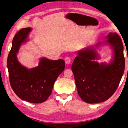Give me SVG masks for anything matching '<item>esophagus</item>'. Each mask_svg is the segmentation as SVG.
<instances>
[{"label":"esophagus","instance_id":"1","mask_svg":"<svg viewBox=\"0 0 128 128\" xmlns=\"http://www.w3.org/2000/svg\"><path fill=\"white\" fill-rule=\"evenodd\" d=\"M64 60H65V62L66 64H70V63H71V59L68 57H66Z\"/></svg>","mask_w":128,"mask_h":128}]
</instances>
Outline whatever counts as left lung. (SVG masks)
I'll return each mask as SVG.
<instances>
[{
	"label": "left lung",
	"mask_w": 128,
	"mask_h": 128,
	"mask_svg": "<svg viewBox=\"0 0 128 128\" xmlns=\"http://www.w3.org/2000/svg\"><path fill=\"white\" fill-rule=\"evenodd\" d=\"M106 38L105 43L114 52L110 64L95 61L99 57L96 48L92 46L78 52L71 66L78 95L86 103L106 101L116 90L124 74L125 61L121 38L116 33H110ZM102 44L98 42L95 47Z\"/></svg>",
	"instance_id": "8db88e82"
}]
</instances>
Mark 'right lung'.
Returning <instances> with one entry per match:
<instances>
[{"label": "right lung", "instance_id": "1", "mask_svg": "<svg viewBox=\"0 0 128 128\" xmlns=\"http://www.w3.org/2000/svg\"><path fill=\"white\" fill-rule=\"evenodd\" d=\"M31 31L32 28L27 27L16 34L7 66L10 86L17 96L24 101L38 104L46 101L51 95L56 79L64 71L65 62L61 59L54 61L42 58L37 67L28 69L22 66L17 54Z\"/></svg>", "mask_w": 128, "mask_h": 128}]
</instances>
